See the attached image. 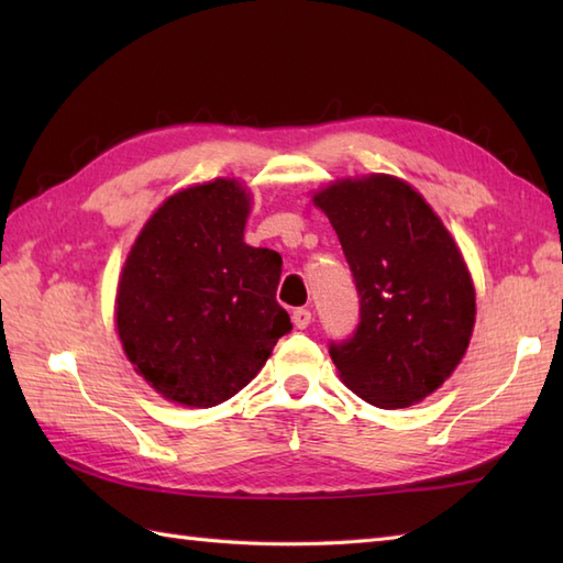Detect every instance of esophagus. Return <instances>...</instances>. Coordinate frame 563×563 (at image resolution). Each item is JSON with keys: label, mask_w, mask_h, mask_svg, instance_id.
<instances>
[{"label": "esophagus", "mask_w": 563, "mask_h": 563, "mask_svg": "<svg viewBox=\"0 0 563 563\" xmlns=\"http://www.w3.org/2000/svg\"><path fill=\"white\" fill-rule=\"evenodd\" d=\"M312 312H309V309H295L292 312V324L297 327V329H307L309 324H312Z\"/></svg>", "instance_id": "1"}]
</instances>
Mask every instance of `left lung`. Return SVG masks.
<instances>
[{
	"mask_svg": "<svg viewBox=\"0 0 563 563\" xmlns=\"http://www.w3.org/2000/svg\"><path fill=\"white\" fill-rule=\"evenodd\" d=\"M312 202L336 230L361 295L353 339L329 349L341 382L377 409L423 401L462 363L476 321L457 242L399 176L336 178Z\"/></svg>",
	"mask_w": 563,
	"mask_h": 563,
	"instance_id": "left-lung-1",
	"label": "left lung"
}]
</instances>
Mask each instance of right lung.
I'll use <instances>...</instances> for the list:
<instances>
[{
  "label": "right lung",
  "instance_id": "obj_1",
  "mask_svg": "<svg viewBox=\"0 0 563 563\" xmlns=\"http://www.w3.org/2000/svg\"><path fill=\"white\" fill-rule=\"evenodd\" d=\"M249 212V188L220 176L172 194L130 246L115 331L166 401L210 409L232 399L292 329L275 302L283 258L244 242Z\"/></svg>",
  "mask_w": 563,
  "mask_h": 563
}]
</instances>
